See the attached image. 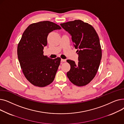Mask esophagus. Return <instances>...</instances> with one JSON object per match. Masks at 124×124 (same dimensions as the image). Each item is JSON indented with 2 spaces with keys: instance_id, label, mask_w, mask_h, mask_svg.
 I'll use <instances>...</instances> for the list:
<instances>
[{
  "instance_id": "34e87169",
  "label": "esophagus",
  "mask_w": 124,
  "mask_h": 124,
  "mask_svg": "<svg viewBox=\"0 0 124 124\" xmlns=\"http://www.w3.org/2000/svg\"><path fill=\"white\" fill-rule=\"evenodd\" d=\"M66 59H61V62H66Z\"/></svg>"
}]
</instances>
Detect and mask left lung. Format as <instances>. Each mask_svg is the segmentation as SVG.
<instances>
[{"mask_svg":"<svg viewBox=\"0 0 124 124\" xmlns=\"http://www.w3.org/2000/svg\"><path fill=\"white\" fill-rule=\"evenodd\" d=\"M72 36L73 45L78 49V63L67 60L70 69L67 73L69 80L74 85L83 86L88 84L98 71L102 51L98 35L93 26L81 20L60 24Z\"/></svg>","mask_w":124,"mask_h":124,"instance_id":"1","label":"left lung"}]
</instances>
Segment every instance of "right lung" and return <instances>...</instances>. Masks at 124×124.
<instances>
[{"instance_id": "right-lung-1", "label": "right lung", "mask_w": 124, "mask_h": 124, "mask_svg": "<svg viewBox=\"0 0 124 124\" xmlns=\"http://www.w3.org/2000/svg\"><path fill=\"white\" fill-rule=\"evenodd\" d=\"M61 28L55 23L43 21L31 23L25 29L17 46V56L25 77L31 84L45 87L54 80L61 58L44 56V47L47 45L50 32Z\"/></svg>"}]
</instances>
